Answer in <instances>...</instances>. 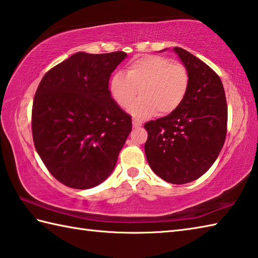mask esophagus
<instances>
[{
  "mask_svg": "<svg viewBox=\"0 0 258 258\" xmlns=\"http://www.w3.org/2000/svg\"><path fill=\"white\" fill-rule=\"evenodd\" d=\"M133 125H134V128H139V127H141V125H143V121H141V120H139V119H134L133 120Z\"/></svg>",
  "mask_w": 258,
  "mask_h": 258,
  "instance_id": "34e87169",
  "label": "esophagus"
}]
</instances>
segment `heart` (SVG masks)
Returning <instances> with one entry per match:
<instances>
[{
	"label": "heart",
	"mask_w": 258,
	"mask_h": 258,
	"mask_svg": "<svg viewBox=\"0 0 258 258\" xmlns=\"http://www.w3.org/2000/svg\"><path fill=\"white\" fill-rule=\"evenodd\" d=\"M190 85L187 69L166 56L148 54L137 57L125 67V75L115 72L109 90L119 107L127 109L137 93L140 98L130 107L136 117L175 112L185 101Z\"/></svg>",
	"instance_id": "1"
}]
</instances>
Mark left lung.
<instances>
[{"label":"left lung","instance_id":"8db88e82","mask_svg":"<svg viewBox=\"0 0 258 258\" xmlns=\"http://www.w3.org/2000/svg\"><path fill=\"white\" fill-rule=\"evenodd\" d=\"M173 50L189 73V90L175 112L145 124V152L157 176L182 185L202 177L217 159L227 134V102L212 68L186 50Z\"/></svg>","mask_w":258,"mask_h":258}]
</instances>
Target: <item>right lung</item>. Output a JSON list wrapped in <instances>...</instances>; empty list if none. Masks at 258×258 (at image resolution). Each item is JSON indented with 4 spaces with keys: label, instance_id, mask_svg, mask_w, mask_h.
I'll return each instance as SVG.
<instances>
[{
    "label": "right lung",
    "instance_id": "right-lung-1",
    "mask_svg": "<svg viewBox=\"0 0 258 258\" xmlns=\"http://www.w3.org/2000/svg\"><path fill=\"white\" fill-rule=\"evenodd\" d=\"M127 53L78 52L45 73L32 106L34 147L63 185L89 189L117 164L133 129L131 117L110 96L109 79Z\"/></svg>",
    "mask_w": 258,
    "mask_h": 258
}]
</instances>
